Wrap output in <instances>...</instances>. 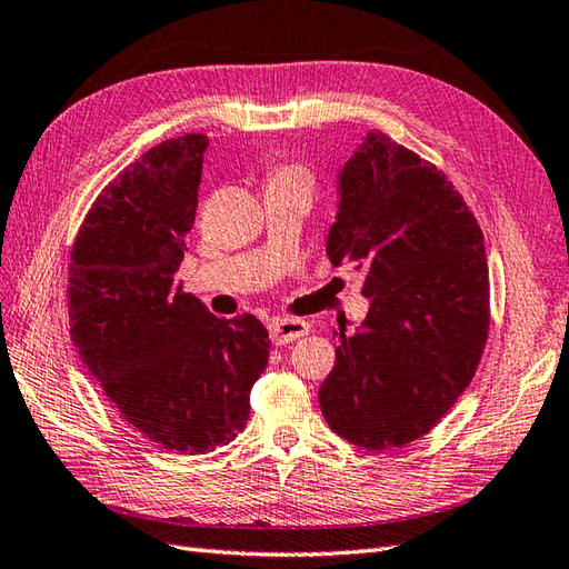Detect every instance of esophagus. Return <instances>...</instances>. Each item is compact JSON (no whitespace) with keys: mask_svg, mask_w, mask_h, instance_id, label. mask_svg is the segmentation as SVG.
Instances as JSON below:
<instances>
[{"mask_svg":"<svg viewBox=\"0 0 569 569\" xmlns=\"http://www.w3.org/2000/svg\"><path fill=\"white\" fill-rule=\"evenodd\" d=\"M308 322L306 320H271L269 322V335H271V341L273 345H290V341H296L300 337L308 335Z\"/></svg>","mask_w":569,"mask_h":569,"instance_id":"esophagus-1","label":"esophagus"}]
</instances>
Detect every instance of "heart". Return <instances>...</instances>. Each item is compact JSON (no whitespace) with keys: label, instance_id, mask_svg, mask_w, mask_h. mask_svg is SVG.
<instances>
[{"label":"heart","instance_id":"1","mask_svg":"<svg viewBox=\"0 0 569 569\" xmlns=\"http://www.w3.org/2000/svg\"><path fill=\"white\" fill-rule=\"evenodd\" d=\"M300 181V183H306V187H310V171L306 169V167H300V164H286V167H279L273 171V177H271V181Z\"/></svg>","mask_w":569,"mask_h":569}]
</instances>
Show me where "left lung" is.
Wrapping results in <instances>:
<instances>
[{
	"mask_svg": "<svg viewBox=\"0 0 569 569\" xmlns=\"http://www.w3.org/2000/svg\"><path fill=\"white\" fill-rule=\"evenodd\" d=\"M335 267L371 300L320 386L329 429L368 451L429 433L475 376L490 327L482 230L441 169L371 130L337 177ZM337 335V332H335Z\"/></svg>",
	"mask_w": 569,
	"mask_h": 569,
	"instance_id": "left-lung-1",
	"label": "left lung"
}]
</instances>
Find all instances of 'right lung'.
<instances>
[{
	"mask_svg": "<svg viewBox=\"0 0 569 569\" xmlns=\"http://www.w3.org/2000/svg\"><path fill=\"white\" fill-rule=\"evenodd\" d=\"M206 148L181 136L126 167L77 234L68 286L79 359L130 427L181 456L244 429L271 347L254 315L220 320L177 281Z\"/></svg>",
	"mask_w": 569,
	"mask_h": 569,
	"instance_id": "right-lung-1",
	"label": "right lung"
}]
</instances>
